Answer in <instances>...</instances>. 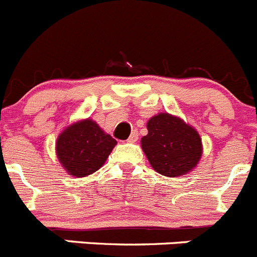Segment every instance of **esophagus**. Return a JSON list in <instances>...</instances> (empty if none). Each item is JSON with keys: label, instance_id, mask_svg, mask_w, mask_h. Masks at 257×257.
Returning a JSON list of instances; mask_svg holds the SVG:
<instances>
[{"label": "esophagus", "instance_id": "obj_1", "mask_svg": "<svg viewBox=\"0 0 257 257\" xmlns=\"http://www.w3.org/2000/svg\"><path fill=\"white\" fill-rule=\"evenodd\" d=\"M138 139H139L138 131H134V133L130 135V138L127 139V141H128V143H136V141H138Z\"/></svg>", "mask_w": 257, "mask_h": 257}]
</instances>
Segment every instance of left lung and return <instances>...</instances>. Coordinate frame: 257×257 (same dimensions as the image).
<instances>
[{
	"mask_svg": "<svg viewBox=\"0 0 257 257\" xmlns=\"http://www.w3.org/2000/svg\"><path fill=\"white\" fill-rule=\"evenodd\" d=\"M141 147L153 168L167 177L191 171L201 158V139L195 128L168 113H159L148 122V135Z\"/></svg>",
	"mask_w": 257,
	"mask_h": 257,
	"instance_id": "1",
	"label": "left lung"
}]
</instances>
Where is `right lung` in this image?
Masks as SVG:
<instances>
[{"label": "right lung", "instance_id": "right-lung-1", "mask_svg": "<svg viewBox=\"0 0 257 257\" xmlns=\"http://www.w3.org/2000/svg\"><path fill=\"white\" fill-rule=\"evenodd\" d=\"M117 141L104 134L91 119L67 127L58 136V161L71 176L85 177L98 171L107 161Z\"/></svg>", "mask_w": 257, "mask_h": 257}]
</instances>
